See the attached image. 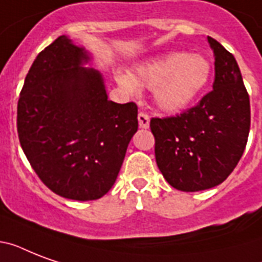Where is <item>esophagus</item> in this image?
Returning a JSON list of instances; mask_svg holds the SVG:
<instances>
[{
  "mask_svg": "<svg viewBox=\"0 0 262 262\" xmlns=\"http://www.w3.org/2000/svg\"><path fill=\"white\" fill-rule=\"evenodd\" d=\"M137 119H139L140 127H143V129H147V127H149V117H148L147 114L140 113V114L137 115Z\"/></svg>",
  "mask_w": 262,
  "mask_h": 262,
  "instance_id": "1",
  "label": "esophagus"
}]
</instances>
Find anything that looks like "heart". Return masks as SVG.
Masks as SVG:
<instances>
[{
	"mask_svg": "<svg viewBox=\"0 0 262 262\" xmlns=\"http://www.w3.org/2000/svg\"><path fill=\"white\" fill-rule=\"evenodd\" d=\"M209 59L197 53H166L133 68L132 75L117 72L115 81L129 95L151 88L156 107L164 113H179L191 106L211 79Z\"/></svg>",
	"mask_w": 262,
	"mask_h": 262,
	"instance_id": "obj_1",
	"label": "heart"
}]
</instances>
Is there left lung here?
<instances>
[{"label": "left lung", "instance_id": "1", "mask_svg": "<svg viewBox=\"0 0 262 262\" xmlns=\"http://www.w3.org/2000/svg\"><path fill=\"white\" fill-rule=\"evenodd\" d=\"M215 55L213 90L177 117L152 118L156 164L182 191L217 186L235 168L248 143L250 100L231 53L208 36Z\"/></svg>", "mask_w": 262, "mask_h": 262}]
</instances>
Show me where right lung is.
<instances>
[{
	"label": "right lung",
	"mask_w": 262,
	"mask_h": 262,
	"mask_svg": "<svg viewBox=\"0 0 262 262\" xmlns=\"http://www.w3.org/2000/svg\"><path fill=\"white\" fill-rule=\"evenodd\" d=\"M92 55L62 35L40 51L17 104V133L27 159L50 190L98 200L114 185L137 132V106L108 100Z\"/></svg>",
	"instance_id": "add662e5"
}]
</instances>
